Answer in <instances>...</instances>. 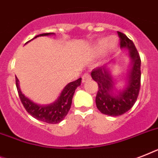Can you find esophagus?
Instances as JSON below:
<instances>
[{
	"label": "esophagus",
	"mask_w": 158,
	"mask_h": 158,
	"mask_svg": "<svg viewBox=\"0 0 158 158\" xmlns=\"http://www.w3.org/2000/svg\"><path fill=\"white\" fill-rule=\"evenodd\" d=\"M90 79H91V75L89 74H84V76L82 77V82H83V83H85V82L89 81Z\"/></svg>",
	"instance_id": "esophagus-1"
}]
</instances>
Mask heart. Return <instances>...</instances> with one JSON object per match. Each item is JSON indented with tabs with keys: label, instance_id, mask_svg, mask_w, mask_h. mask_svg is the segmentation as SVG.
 Wrapping results in <instances>:
<instances>
[{
	"label": "heart",
	"instance_id": "b5f03b06",
	"mask_svg": "<svg viewBox=\"0 0 158 158\" xmlns=\"http://www.w3.org/2000/svg\"><path fill=\"white\" fill-rule=\"evenodd\" d=\"M119 46V39L116 36L111 35L108 38H100L92 48V52L95 56L100 55L104 52L106 55H109L116 51Z\"/></svg>",
	"mask_w": 158,
	"mask_h": 158
}]
</instances>
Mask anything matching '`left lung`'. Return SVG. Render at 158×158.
I'll return each instance as SVG.
<instances>
[{"instance_id": "left-lung-1", "label": "left lung", "mask_w": 158, "mask_h": 158, "mask_svg": "<svg viewBox=\"0 0 158 158\" xmlns=\"http://www.w3.org/2000/svg\"><path fill=\"white\" fill-rule=\"evenodd\" d=\"M118 35L120 39V48H127L131 60L125 78V88L122 90H116L110 69L106 65L94 69L91 73L93 79L98 84L97 107L102 113L110 116L123 115L132 108L139 96L141 80V60L135 44L124 33L118 32Z\"/></svg>"}]
</instances>
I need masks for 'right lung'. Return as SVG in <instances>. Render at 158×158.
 <instances>
[{"instance_id": "1", "label": "right lung", "mask_w": 158, "mask_h": 158, "mask_svg": "<svg viewBox=\"0 0 158 158\" xmlns=\"http://www.w3.org/2000/svg\"><path fill=\"white\" fill-rule=\"evenodd\" d=\"M54 34L53 33H42L36 36L33 39L41 37V36H49ZM31 39V40H33ZM30 40V41H31ZM28 41V42H30ZM27 42L26 43H28ZM81 78H79L75 81L70 82L64 87L62 92L58 97V98L49 105H38L31 101L30 99L26 98L21 92L19 86V79L17 77L15 78L16 88L18 91L20 101L26 109V110L33 117L43 122L48 124H57L64 119L66 115L69 112L72 103V98L74 96V91L81 84Z\"/></svg>"}]
</instances>
